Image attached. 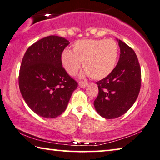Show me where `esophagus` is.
<instances>
[{"mask_svg": "<svg viewBox=\"0 0 160 160\" xmlns=\"http://www.w3.org/2000/svg\"><path fill=\"white\" fill-rule=\"evenodd\" d=\"M87 85H88V83L87 82H80L79 83H78V86H79V87H82V88H84V87H87Z\"/></svg>", "mask_w": 160, "mask_h": 160, "instance_id": "34e87169", "label": "esophagus"}]
</instances>
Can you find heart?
<instances>
[{
	"instance_id": "1",
	"label": "heart",
	"mask_w": 160,
	"mask_h": 160,
	"mask_svg": "<svg viewBox=\"0 0 160 160\" xmlns=\"http://www.w3.org/2000/svg\"><path fill=\"white\" fill-rule=\"evenodd\" d=\"M118 46L113 40H82L72 45V52L65 50L61 56L64 70L74 76L82 63L84 75L100 80L112 73L118 57Z\"/></svg>"
}]
</instances>
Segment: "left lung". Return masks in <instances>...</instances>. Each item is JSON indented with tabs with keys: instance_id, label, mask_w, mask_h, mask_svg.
I'll list each match as a JSON object with an SVG mask.
<instances>
[{
	"instance_id": "obj_1",
	"label": "left lung",
	"mask_w": 160,
	"mask_h": 160,
	"mask_svg": "<svg viewBox=\"0 0 160 160\" xmlns=\"http://www.w3.org/2000/svg\"><path fill=\"white\" fill-rule=\"evenodd\" d=\"M117 41L120 49L118 64L110 74L96 82L99 93L94 106L106 119L125 114L136 102L141 87V68L135 52L123 42Z\"/></svg>"
}]
</instances>
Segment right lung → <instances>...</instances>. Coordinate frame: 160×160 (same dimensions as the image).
<instances>
[{
    "label": "right lung",
    "instance_id": "obj_1",
    "mask_svg": "<svg viewBox=\"0 0 160 160\" xmlns=\"http://www.w3.org/2000/svg\"><path fill=\"white\" fill-rule=\"evenodd\" d=\"M69 44L61 37L48 36L30 46L23 57L18 76L21 94L29 108L42 118L61 115L78 87L61 63Z\"/></svg>",
    "mask_w": 160,
    "mask_h": 160
}]
</instances>
